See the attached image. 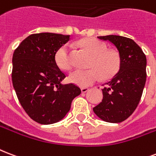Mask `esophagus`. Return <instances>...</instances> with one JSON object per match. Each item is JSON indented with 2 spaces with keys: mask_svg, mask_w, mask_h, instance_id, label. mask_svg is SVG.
I'll use <instances>...</instances> for the list:
<instances>
[{
  "mask_svg": "<svg viewBox=\"0 0 156 156\" xmlns=\"http://www.w3.org/2000/svg\"><path fill=\"white\" fill-rule=\"evenodd\" d=\"M89 88H87V87H83V88H81V91H82L83 93H85V92H87Z\"/></svg>",
  "mask_w": 156,
  "mask_h": 156,
  "instance_id": "34e87169",
  "label": "esophagus"
}]
</instances>
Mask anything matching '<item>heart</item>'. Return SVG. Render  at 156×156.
<instances>
[{
    "label": "heart",
    "instance_id": "b5f03b06",
    "mask_svg": "<svg viewBox=\"0 0 156 156\" xmlns=\"http://www.w3.org/2000/svg\"><path fill=\"white\" fill-rule=\"evenodd\" d=\"M79 46L91 55L90 67L87 70L76 69L69 75V80L79 87H87L100 80L101 74L109 78L117 72L119 67V57L114 51L107 50V46L96 38L81 40ZM55 62L60 69H70L73 66L72 48L69 44L60 46L55 53Z\"/></svg>",
    "mask_w": 156,
    "mask_h": 156
}]
</instances>
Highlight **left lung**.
I'll return each instance as SVG.
<instances>
[{"label":"left lung","instance_id":"1","mask_svg":"<svg viewBox=\"0 0 156 156\" xmlns=\"http://www.w3.org/2000/svg\"><path fill=\"white\" fill-rule=\"evenodd\" d=\"M116 47L119 69L102 89V101L93 108L94 113L108 123L127 119L141 100L147 80V57L137 44L130 38L117 35L98 37Z\"/></svg>","mask_w":156,"mask_h":156}]
</instances>
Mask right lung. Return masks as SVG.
<instances>
[{"mask_svg": "<svg viewBox=\"0 0 156 156\" xmlns=\"http://www.w3.org/2000/svg\"><path fill=\"white\" fill-rule=\"evenodd\" d=\"M70 35L35 33L20 44L13 55L12 83L28 116L41 124L63 119L80 95L74 84H62L65 74L55 62V53Z\"/></svg>", "mask_w": 156, "mask_h": 156, "instance_id": "add662e5", "label": "right lung"}]
</instances>
